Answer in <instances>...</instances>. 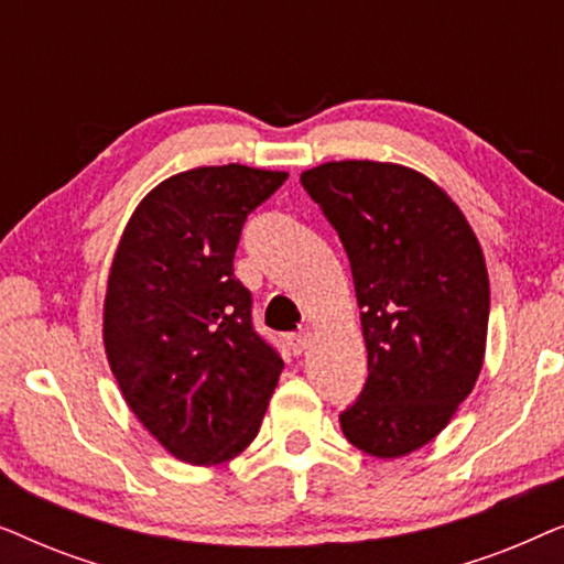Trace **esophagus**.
<instances>
[{
  "mask_svg": "<svg viewBox=\"0 0 564 564\" xmlns=\"http://www.w3.org/2000/svg\"><path fill=\"white\" fill-rule=\"evenodd\" d=\"M311 338H313L311 330H305V328L297 330V334L290 336V349L295 354H303L307 346H311Z\"/></svg>",
  "mask_w": 564,
  "mask_h": 564,
  "instance_id": "esophagus-1",
  "label": "esophagus"
}]
</instances>
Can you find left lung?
<instances>
[{"label": "left lung", "mask_w": 564, "mask_h": 564, "mask_svg": "<svg viewBox=\"0 0 564 564\" xmlns=\"http://www.w3.org/2000/svg\"><path fill=\"white\" fill-rule=\"evenodd\" d=\"M300 182L341 238L361 311L369 375L338 415L344 436L403 457L452 421L482 369V249L452 197L408 166L328 161Z\"/></svg>", "instance_id": "8db88e82"}]
</instances>
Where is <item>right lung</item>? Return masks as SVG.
I'll return each instance as SVG.
<instances>
[{
    "mask_svg": "<svg viewBox=\"0 0 564 564\" xmlns=\"http://www.w3.org/2000/svg\"><path fill=\"white\" fill-rule=\"evenodd\" d=\"M288 174L241 164L169 176L115 251L105 351L135 419L176 459L220 465L259 434L284 361L251 321L234 257Z\"/></svg>",
    "mask_w": 564,
    "mask_h": 564,
    "instance_id": "1",
    "label": "right lung"
}]
</instances>
